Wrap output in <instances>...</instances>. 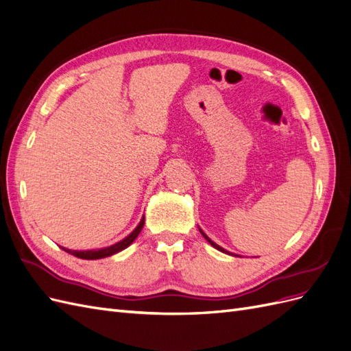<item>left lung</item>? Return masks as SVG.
Listing matches in <instances>:
<instances>
[{"mask_svg":"<svg viewBox=\"0 0 351 351\" xmlns=\"http://www.w3.org/2000/svg\"><path fill=\"white\" fill-rule=\"evenodd\" d=\"M200 232H202V236H204V237H205V239H206V240H208V241H209V243H210V246H214V247H215V249H217V250H219V252H224V253H228V254H232V253H230V252H227V250H226V249H222V247H221V246H218V244H217V243H214V241H212V240H210V239H209V237H208V236H206V234H205V232H204V231H202V230H200Z\"/></svg>","mask_w":351,"mask_h":351,"instance_id":"8db88e82","label":"left lung"}]
</instances>
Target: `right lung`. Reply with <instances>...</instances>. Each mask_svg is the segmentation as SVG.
<instances>
[{
  "label": "right lung",
  "mask_w": 351,
  "mask_h": 351,
  "mask_svg": "<svg viewBox=\"0 0 351 351\" xmlns=\"http://www.w3.org/2000/svg\"><path fill=\"white\" fill-rule=\"evenodd\" d=\"M143 224H145V217L141 219L139 226H137L129 236H127L125 239H123L121 241L112 244V246L110 247H104V249H98V250H70V249H66V247H61L62 250H66L67 253L73 254V256L76 258H80V259H86V261H93V259H102V258H107V256H111V254H115L119 253L121 250H124L125 247H129L130 244L134 241V239L139 236V232L142 231L143 228Z\"/></svg>",
  "instance_id": "add662e5"
}]
</instances>
